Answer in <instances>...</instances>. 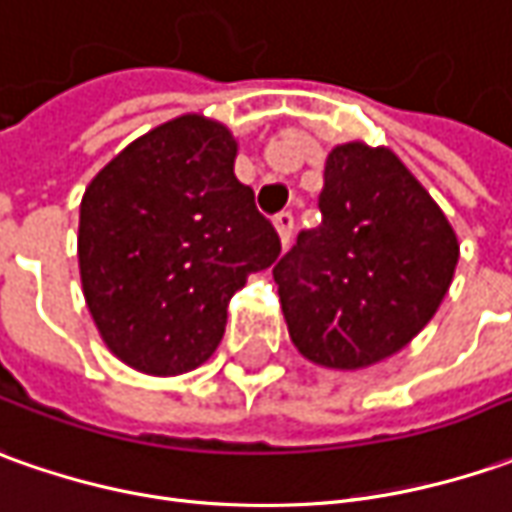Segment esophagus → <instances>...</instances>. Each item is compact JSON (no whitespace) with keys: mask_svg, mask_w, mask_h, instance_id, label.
<instances>
[{"mask_svg":"<svg viewBox=\"0 0 512 512\" xmlns=\"http://www.w3.org/2000/svg\"><path fill=\"white\" fill-rule=\"evenodd\" d=\"M273 225H276V231H279L281 245H287V242L293 239V228H296V216L290 214V211H281V214L273 216Z\"/></svg>","mask_w":512,"mask_h":512,"instance_id":"obj_1","label":"esophagus"}]
</instances>
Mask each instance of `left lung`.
<instances>
[{"label": "left lung", "mask_w": 512, "mask_h": 512, "mask_svg": "<svg viewBox=\"0 0 512 512\" xmlns=\"http://www.w3.org/2000/svg\"><path fill=\"white\" fill-rule=\"evenodd\" d=\"M321 225L273 267L296 349L327 369L392 358L434 318L459 242L420 180L383 146L341 143L324 166Z\"/></svg>", "instance_id": "8db88e82"}]
</instances>
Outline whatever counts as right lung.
<instances>
[{
  "instance_id": "1",
  "label": "right lung",
  "mask_w": 512,
  "mask_h": 512,
  "mask_svg": "<svg viewBox=\"0 0 512 512\" xmlns=\"http://www.w3.org/2000/svg\"><path fill=\"white\" fill-rule=\"evenodd\" d=\"M233 160L228 126L183 115L129 143L84 191V298L109 352L137 372L183 375L205 363L233 293L281 253Z\"/></svg>"
}]
</instances>
